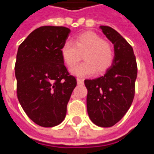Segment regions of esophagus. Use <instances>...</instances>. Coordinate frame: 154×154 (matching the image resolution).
<instances>
[{"label":"esophagus","mask_w":154,"mask_h":154,"mask_svg":"<svg viewBox=\"0 0 154 154\" xmlns=\"http://www.w3.org/2000/svg\"><path fill=\"white\" fill-rule=\"evenodd\" d=\"M77 84H82L84 82V79L80 78V77H77Z\"/></svg>","instance_id":"obj_1"}]
</instances>
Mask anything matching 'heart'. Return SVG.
<instances>
[{"instance_id": "obj_1", "label": "heart", "mask_w": 154, "mask_h": 154, "mask_svg": "<svg viewBox=\"0 0 154 154\" xmlns=\"http://www.w3.org/2000/svg\"><path fill=\"white\" fill-rule=\"evenodd\" d=\"M64 63L72 67L79 62L83 55L85 62L71 68L76 76H90L97 71L103 73L112 65L114 50L107 41L94 32H85L75 37L73 42L66 41L61 48Z\"/></svg>"}]
</instances>
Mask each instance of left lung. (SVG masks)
<instances>
[{
  "instance_id": "obj_1",
  "label": "left lung",
  "mask_w": 154,
  "mask_h": 154,
  "mask_svg": "<svg viewBox=\"0 0 154 154\" xmlns=\"http://www.w3.org/2000/svg\"><path fill=\"white\" fill-rule=\"evenodd\" d=\"M100 28L114 44L115 58L104 76L84 82L87 113L95 125L111 127L122 119L133 102L137 63L133 48L118 32L109 26Z\"/></svg>"
}]
</instances>
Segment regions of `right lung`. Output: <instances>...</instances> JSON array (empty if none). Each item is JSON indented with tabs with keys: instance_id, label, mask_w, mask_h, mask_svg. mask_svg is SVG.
Wrapping results in <instances>:
<instances>
[{
	"instance_id": "1",
	"label": "right lung",
	"mask_w": 154,
	"mask_h": 154,
	"mask_svg": "<svg viewBox=\"0 0 154 154\" xmlns=\"http://www.w3.org/2000/svg\"><path fill=\"white\" fill-rule=\"evenodd\" d=\"M69 33L63 26H41L19 46L15 65L17 97L29 118L42 127H54L63 120L77 86L61 55Z\"/></svg>"
}]
</instances>
